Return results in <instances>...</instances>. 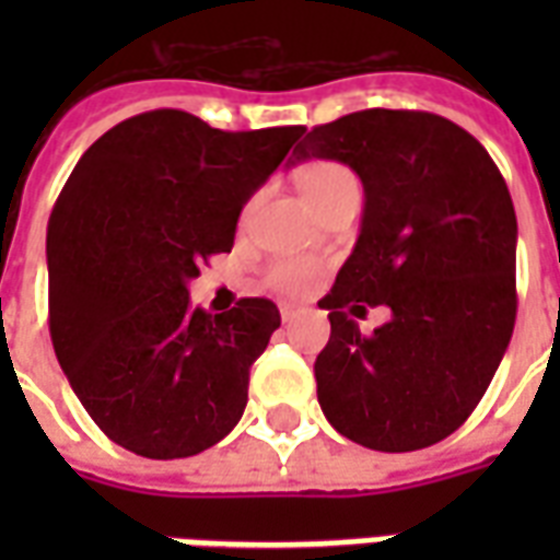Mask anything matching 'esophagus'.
Segmentation results:
<instances>
[{
    "instance_id": "34e87169",
    "label": "esophagus",
    "mask_w": 560,
    "mask_h": 560,
    "mask_svg": "<svg viewBox=\"0 0 560 560\" xmlns=\"http://www.w3.org/2000/svg\"><path fill=\"white\" fill-rule=\"evenodd\" d=\"M279 311H281V323H293L299 316L305 314V307L296 305V302H279Z\"/></svg>"
}]
</instances>
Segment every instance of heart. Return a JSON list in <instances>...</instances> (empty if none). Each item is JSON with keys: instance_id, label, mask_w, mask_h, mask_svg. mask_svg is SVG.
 I'll return each mask as SVG.
<instances>
[{"instance_id": "b5f03b06", "label": "heart", "mask_w": 560, "mask_h": 560, "mask_svg": "<svg viewBox=\"0 0 560 560\" xmlns=\"http://www.w3.org/2000/svg\"><path fill=\"white\" fill-rule=\"evenodd\" d=\"M296 186L302 200L314 211L346 200V197H360L358 174L349 165L331 160H314L302 165L296 171ZM311 276H314V264L305 258H281L267 270L270 288L281 290V293H299L302 288H307Z\"/></svg>"}]
</instances>
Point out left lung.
Masks as SVG:
<instances>
[{
    "label": "left lung",
    "mask_w": 560,
    "mask_h": 560,
    "mask_svg": "<svg viewBox=\"0 0 560 560\" xmlns=\"http://www.w3.org/2000/svg\"><path fill=\"white\" fill-rule=\"evenodd\" d=\"M296 162L337 160L363 183L358 244L319 302L331 340L314 363L337 433L383 453L421 451L465 424L517 316V218L503 174L447 118L360 109L314 127ZM386 304L369 338L345 307Z\"/></svg>",
    "instance_id": "obj_1"
}]
</instances>
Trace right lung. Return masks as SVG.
I'll return each instance as SVG.
<instances>
[{
    "label": "right lung",
    "mask_w": 560,
    "mask_h": 560,
    "mask_svg": "<svg viewBox=\"0 0 560 560\" xmlns=\"http://www.w3.org/2000/svg\"><path fill=\"white\" fill-rule=\"evenodd\" d=\"M305 127L226 133L183 109L116 125L74 165L46 235L48 331L92 421L148 459H183L241 421L249 366L281 325L270 299L191 307L200 264Z\"/></svg>",
    "instance_id": "add662e5"
}]
</instances>
